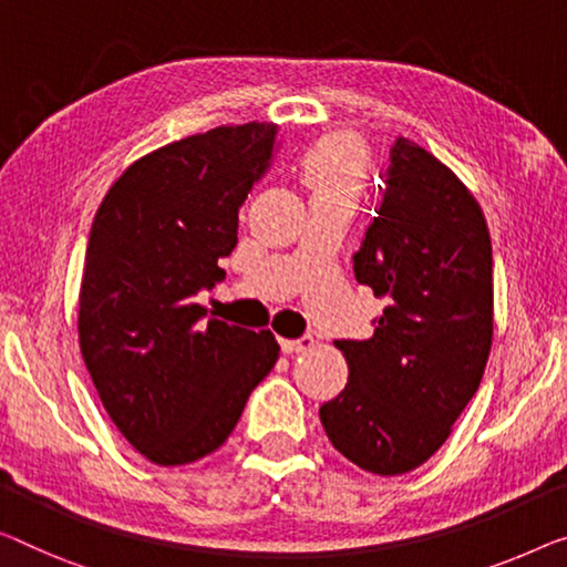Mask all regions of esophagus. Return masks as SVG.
<instances>
[{
	"instance_id": "obj_1",
	"label": "esophagus",
	"mask_w": 567,
	"mask_h": 567,
	"mask_svg": "<svg viewBox=\"0 0 567 567\" xmlns=\"http://www.w3.org/2000/svg\"><path fill=\"white\" fill-rule=\"evenodd\" d=\"M280 346L285 353H302V351H310L316 341H312V336H302V338H280Z\"/></svg>"
}]
</instances>
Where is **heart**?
Listing matches in <instances>:
<instances>
[{"label": "heart", "instance_id": "1", "mask_svg": "<svg viewBox=\"0 0 567 567\" xmlns=\"http://www.w3.org/2000/svg\"><path fill=\"white\" fill-rule=\"evenodd\" d=\"M300 175L312 193L359 198L367 181L364 152L349 137H326L300 157Z\"/></svg>", "mask_w": 567, "mask_h": 567}]
</instances>
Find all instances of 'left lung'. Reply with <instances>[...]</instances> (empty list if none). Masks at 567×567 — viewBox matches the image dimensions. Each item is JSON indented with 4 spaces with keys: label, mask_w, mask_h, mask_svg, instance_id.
I'll list each match as a JSON object with an SVG mask.
<instances>
[{
    "label": "left lung",
    "mask_w": 567,
    "mask_h": 567,
    "mask_svg": "<svg viewBox=\"0 0 567 567\" xmlns=\"http://www.w3.org/2000/svg\"><path fill=\"white\" fill-rule=\"evenodd\" d=\"M384 185L353 275L386 308L367 341H336L349 382L320 422L359 468L400 476L447 441L484 377L492 236L466 185L415 142L394 140Z\"/></svg>",
    "instance_id": "1"
}]
</instances>
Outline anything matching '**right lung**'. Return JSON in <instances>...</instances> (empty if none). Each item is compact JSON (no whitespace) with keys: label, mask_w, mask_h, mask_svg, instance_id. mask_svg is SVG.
<instances>
[{"label":"right lung","mask_w":567,"mask_h":567,"mask_svg":"<svg viewBox=\"0 0 567 567\" xmlns=\"http://www.w3.org/2000/svg\"><path fill=\"white\" fill-rule=\"evenodd\" d=\"M277 124L216 126L140 157L101 200L79 295V343L104 410L157 466L218 451L272 371V331L206 320L239 208L269 167Z\"/></svg>","instance_id":"1"}]
</instances>
